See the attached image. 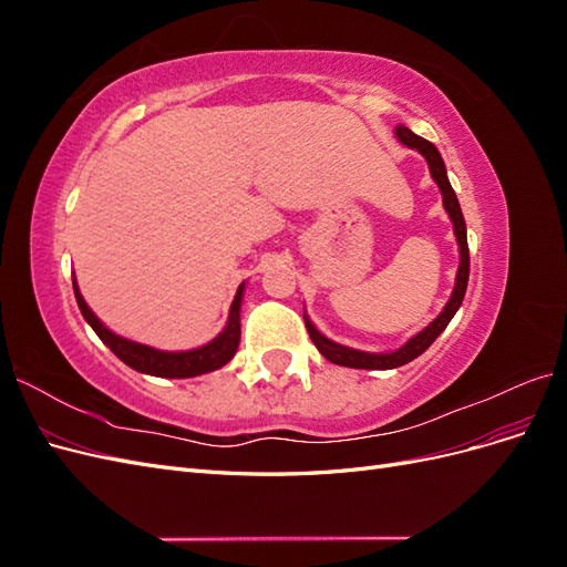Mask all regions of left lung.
Returning <instances> with one entry per match:
<instances>
[{
	"instance_id": "obj_1",
	"label": "left lung",
	"mask_w": 567,
	"mask_h": 567,
	"mask_svg": "<svg viewBox=\"0 0 567 567\" xmlns=\"http://www.w3.org/2000/svg\"><path fill=\"white\" fill-rule=\"evenodd\" d=\"M398 140L409 146V148H416L421 156H425L427 161V167H431V175L433 179L437 182L440 192H442V203H444V210L450 213L452 221H454V234H456V241H458V250H461V265H458V274H456V286H454V293L447 302V307H444L442 315L427 326V329H423L419 336L411 338L404 348L394 350L390 354H369V352H359V350H350V348H342V346H336L333 340L323 338L312 321L305 317V326H307V333H310L312 342L317 346V350L329 359V362L338 364V367H352V369H398L406 362H411V359H416L419 354H423L427 348L433 346L435 338L447 329V323L452 321V317L456 315V310L463 302V296H466V286H468V271H471V257H468V241H466V221H463V215H461V208H458V200H456V194L454 188L447 179V169H444V163L440 158V153L435 148V144H431L427 140H423V136L414 134L409 127L400 125L398 127Z\"/></svg>"
}]
</instances>
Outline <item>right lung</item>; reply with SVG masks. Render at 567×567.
Returning <instances> with one entry per match:
<instances>
[{
  "instance_id": "obj_1",
  "label": "right lung",
  "mask_w": 567,
  "mask_h": 567,
  "mask_svg": "<svg viewBox=\"0 0 567 567\" xmlns=\"http://www.w3.org/2000/svg\"><path fill=\"white\" fill-rule=\"evenodd\" d=\"M73 288H75V300H78L82 317L87 319L94 333L104 340V346L111 348V352L120 359V362H125L134 371H142L148 375H161V379H192V375H200V373H208V371L225 367L234 357V352L238 348V340H241V321H238V310H241L244 284L236 290V298H234L231 310H229L227 329L221 331L213 342H208V346H203L198 350H188V352H161V350L140 346V342H132V340H125V338L111 333L106 326L94 317L87 302L82 300L75 281H73Z\"/></svg>"
}]
</instances>
